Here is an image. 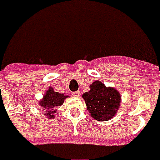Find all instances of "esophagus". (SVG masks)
<instances>
[{
	"instance_id": "esophagus-1",
	"label": "esophagus",
	"mask_w": 160,
	"mask_h": 160,
	"mask_svg": "<svg viewBox=\"0 0 160 160\" xmlns=\"http://www.w3.org/2000/svg\"><path fill=\"white\" fill-rule=\"evenodd\" d=\"M72 96L74 97H80V92L79 91H75V92L72 93Z\"/></svg>"
}]
</instances>
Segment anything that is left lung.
Returning <instances> with one entry per match:
<instances>
[{
	"mask_svg": "<svg viewBox=\"0 0 160 160\" xmlns=\"http://www.w3.org/2000/svg\"><path fill=\"white\" fill-rule=\"evenodd\" d=\"M87 110L97 122H106L115 116L122 102L121 93L114 87H107L96 80L89 85V90L82 94Z\"/></svg>",
	"mask_w": 160,
	"mask_h": 160,
	"instance_id": "left-lung-1",
	"label": "left lung"
}]
</instances>
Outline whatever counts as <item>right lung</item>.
<instances>
[{
	"label": "right lung",
	"instance_id": "right-lung-1",
	"mask_svg": "<svg viewBox=\"0 0 160 160\" xmlns=\"http://www.w3.org/2000/svg\"><path fill=\"white\" fill-rule=\"evenodd\" d=\"M69 96L64 95V93H58L54 91L52 87L50 86L46 90L41 100L38 101V105L41 107V109L45 112L47 119H54L56 110L54 109L58 106L63 105L64 100L68 98Z\"/></svg>",
	"mask_w": 160,
	"mask_h": 160
}]
</instances>
